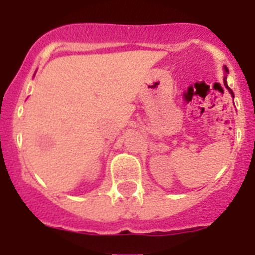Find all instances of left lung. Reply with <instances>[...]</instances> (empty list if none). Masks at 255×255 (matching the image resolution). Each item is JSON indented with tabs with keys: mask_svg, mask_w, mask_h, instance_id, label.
Masks as SVG:
<instances>
[{
	"mask_svg": "<svg viewBox=\"0 0 255 255\" xmlns=\"http://www.w3.org/2000/svg\"><path fill=\"white\" fill-rule=\"evenodd\" d=\"M225 71H226V73H227V67H225ZM224 84H225V87H226V88H227V89H229V92H230V93H231V96H233V97H234V93H233V91H231V89H230V88H229V87H227V83H226V78H224Z\"/></svg>",
	"mask_w": 255,
	"mask_h": 255,
	"instance_id": "8db88e82",
	"label": "left lung"
}]
</instances>
